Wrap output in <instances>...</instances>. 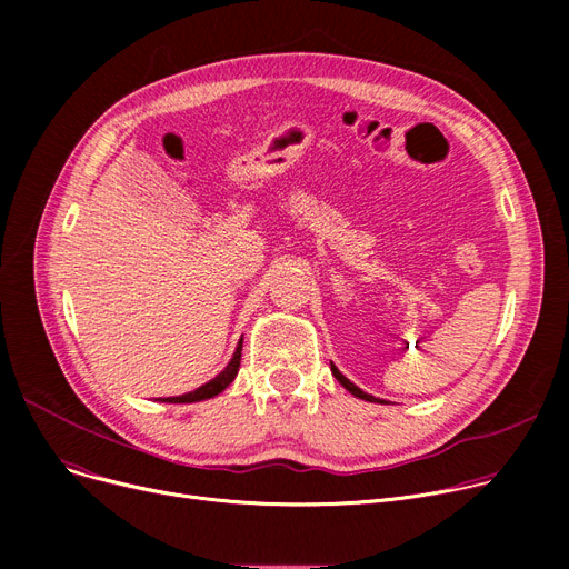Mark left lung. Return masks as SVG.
<instances>
[{"mask_svg":"<svg viewBox=\"0 0 569 569\" xmlns=\"http://www.w3.org/2000/svg\"><path fill=\"white\" fill-rule=\"evenodd\" d=\"M330 365H332V362H330ZM332 373H335V378H337V380H339V382H341V385H343V387H346V390H348V392H350V395H352V397H357V399H365V401H371V403H376V401H380V403H385V401H382V399H376V397H371V395H367V392H365V390H360V387H357V385H355V382H350V380H348V378H346V376H343V373H341V371H339V369H337V367H335V365H332Z\"/></svg>","mask_w":569,"mask_h":569,"instance_id":"1","label":"left lung"}]
</instances>
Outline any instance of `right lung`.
<instances>
[{
  "label": "right lung",
  "instance_id": "add662e5",
  "mask_svg": "<svg viewBox=\"0 0 569 569\" xmlns=\"http://www.w3.org/2000/svg\"><path fill=\"white\" fill-rule=\"evenodd\" d=\"M242 341H244V339H239V343H237V348H234V352H232V357H230V362L226 365V369H223L219 376H214L209 382L200 385L198 390H193V392H189V395L163 397V399H159V401H161V403H193V401H204V399H212V397L221 395V392L226 390V387L234 380V376H237V371H239V360H242Z\"/></svg>",
  "mask_w": 569,
  "mask_h": 569
}]
</instances>
